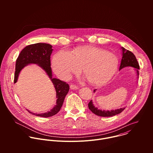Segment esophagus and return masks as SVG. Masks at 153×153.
<instances>
[{"label":"esophagus","mask_w":153,"mask_h":153,"mask_svg":"<svg viewBox=\"0 0 153 153\" xmlns=\"http://www.w3.org/2000/svg\"><path fill=\"white\" fill-rule=\"evenodd\" d=\"M70 88H71V90H77V89L79 88V87H78L77 85H76L71 84V85H70Z\"/></svg>","instance_id":"obj_1"}]
</instances>
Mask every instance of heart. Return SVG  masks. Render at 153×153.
I'll list each match as a JSON object with an SVG mask.
<instances>
[{"label":"heart","instance_id":"heart-1","mask_svg":"<svg viewBox=\"0 0 153 153\" xmlns=\"http://www.w3.org/2000/svg\"><path fill=\"white\" fill-rule=\"evenodd\" d=\"M53 65L55 73L63 80L79 74L82 68L88 81L97 85L113 76L118 67V59L105 50L84 47L75 49L73 53L66 50L57 52L53 57Z\"/></svg>","mask_w":153,"mask_h":153}]
</instances>
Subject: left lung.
<instances>
[{
  "mask_svg": "<svg viewBox=\"0 0 153 153\" xmlns=\"http://www.w3.org/2000/svg\"><path fill=\"white\" fill-rule=\"evenodd\" d=\"M122 59L121 60V63L120 65V70L124 67H132L136 69L137 74V76H139V65L137 60V59L134 54L131 52L129 50H126L123 47H122ZM96 91V90H94V92ZM88 108L94 114H96L97 116H101V117H111L115 115H117L120 113H122L124 110L125 108L117 109L115 110H111V111H105V110H99L98 108L95 107L94 105L93 104L92 100H91L88 103Z\"/></svg>",
  "mask_w": 153,
  "mask_h": 153,
  "instance_id": "1",
  "label": "left lung"
}]
</instances>
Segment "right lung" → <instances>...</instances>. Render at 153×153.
I'll use <instances>...</instances> for the list:
<instances>
[{
	"mask_svg": "<svg viewBox=\"0 0 153 153\" xmlns=\"http://www.w3.org/2000/svg\"><path fill=\"white\" fill-rule=\"evenodd\" d=\"M52 51V46L48 43H37L29 45L21 51L16 63V71L14 79V83L17 82L20 71L27 65L30 63H35L39 65L43 70H45L50 79H51L56 89V98L57 99L55 106L50 111L43 114H37L28 111L32 114L43 117L53 116L60 111L65 97L70 90L69 85L67 82L52 77V71L50 67V57Z\"/></svg>",
	"mask_w": 153,
	"mask_h": 153,
	"instance_id": "right-lung-1",
	"label": "right lung"
}]
</instances>
